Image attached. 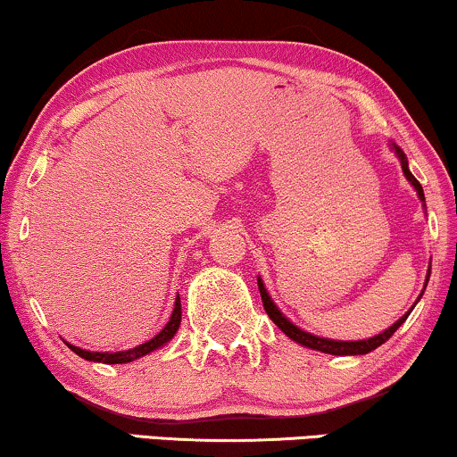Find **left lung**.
Returning <instances> with one entry per match:
<instances>
[{
    "mask_svg": "<svg viewBox=\"0 0 457 457\" xmlns=\"http://www.w3.org/2000/svg\"><path fill=\"white\" fill-rule=\"evenodd\" d=\"M389 147L393 149V152H395V155L399 158V164H402V170H403V177L410 180V185L414 187V191L418 193V199H420L422 202V208H427V204H424V191H422V185L418 183L416 180V177L414 174L410 172V168H408V158H405V154L402 152V147L397 145V143H393V141H389ZM428 278H430V264H428V272H427V280H424V289H427V283H428ZM258 289H260V295H262V302H264V310H266V314L270 316V320L277 324V327L283 330V333L289 337L291 341H295V343H299V345H303V347H308V349H314V352H322V353H330V355H364V353H370L372 349H377V347H380L383 345L385 341H389L391 339V335L395 333V330L402 327V324L405 322V318L410 316V312L414 310V305L420 302V297H422V293L420 295H418V299H416V303L411 305V308L405 312V314L399 318L397 322H393L389 328H385L383 333H378V335H374V337H370V339H361V341H335V339H324V337H318V335H312V333H308V330H303V328H299L297 324H293L289 318H287L283 312H280L278 308H277V303L272 302V297H270V293L266 291V287H264V280H262L260 277H258Z\"/></svg>",
    "mask_w": 457,
    "mask_h": 457,
    "instance_id": "obj_1",
    "label": "left lung"
}]
</instances>
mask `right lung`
Instances as JSON below:
<instances>
[{
	"instance_id": "1",
	"label": "right lung",
	"mask_w": 457,
	"mask_h": 457,
	"mask_svg": "<svg viewBox=\"0 0 457 457\" xmlns=\"http://www.w3.org/2000/svg\"><path fill=\"white\" fill-rule=\"evenodd\" d=\"M179 327H180V297L177 295V299H174V310L170 314V320L166 322V327L162 328L160 333L154 337V339L141 343V345H137L133 349H124V352H87V349H80L77 345H72V343H68V341H64V343L83 360L104 361V364H129V361H135V360L143 358V355L155 352V349L164 347L166 343L170 341L174 335H177Z\"/></svg>"
}]
</instances>
